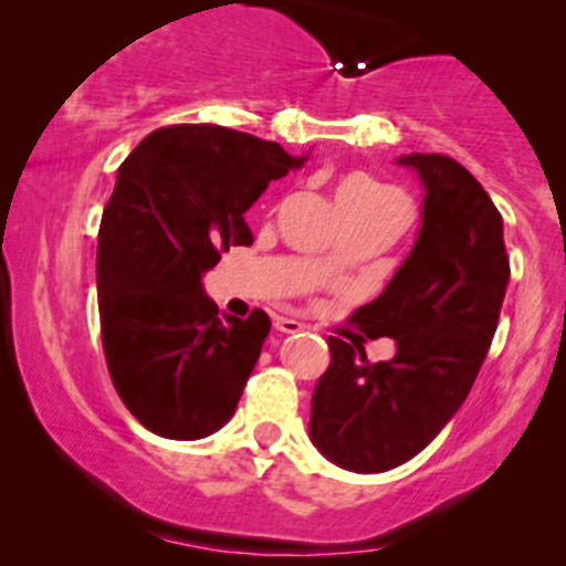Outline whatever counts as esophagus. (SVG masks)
Returning a JSON list of instances; mask_svg holds the SVG:
<instances>
[{
  "label": "esophagus",
  "mask_w": 566,
  "mask_h": 566,
  "mask_svg": "<svg viewBox=\"0 0 566 566\" xmlns=\"http://www.w3.org/2000/svg\"><path fill=\"white\" fill-rule=\"evenodd\" d=\"M274 329L284 335H295V333H301V329H305V324L297 319H290V316H274Z\"/></svg>",
  "instance_id": "esophagus-1"
}]
</instances>
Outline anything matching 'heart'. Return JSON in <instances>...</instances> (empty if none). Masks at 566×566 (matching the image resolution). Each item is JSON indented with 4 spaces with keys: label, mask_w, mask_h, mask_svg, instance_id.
Segmentation results:
<instances>
[{
    "label": "heart",
    "mask_w": 566,
    "mask_h": 566,
    "mask_svg": "<svg viewBox=\"0 0 566 566\" xmlns=\"http://www.w3.org/2000/svg\"><path fill=\"white\" fill-rule=\"evenodd\" d=\"M337 191H356V193H386L380 186H375L373 180L365 178V175H350V178L343 180L337 186Z\"/></svg>",
    "instance_id": "1"
}]
</instances>
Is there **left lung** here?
Here are the masks:
<instances>
[{
  "instance_id": "1",
  "label": "left lung",
  "mask_w": 566,
  "mask_h": 566,
  "mask_svg": "<svg viewBox=\"0 0 566 566\" xmlns=\"http://www.w3.org/2000/svg\"><path fill=\"white\" fill-rule=\"evenodd\" d=\"M396 165L423 186L420 229L386 290L354 314L361 333L391 337L396 354L327 337L329 367L311 396L308 437L354 473H382L415 458L469 396L497 329L511 269L503 218L463 165L405 154Z\"/></svg>"
}]
</instances>
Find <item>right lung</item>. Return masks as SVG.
Returning a JSON list of instances; mask_svg holds the SVG:
<instances>
[{
    "label": "right lung",
    "mask_w": 566,
    "mask_h": 566,
    "mask_svg": "<svg viewBox=\"0 0 566 566\" xmlns=\"http://www.w3.org/2000/svg\"><path fill=\"white\" fill-rule=\"evenodd\" d=\"M305 159L239 129L172 125L122 161L97 233V311L116 391L148 431L191 441L233 418L271 319L218 316L201 279L252 244L244 212Z\"/></svg>",
    "instance_id": "add662e5"
}]
</instances>
